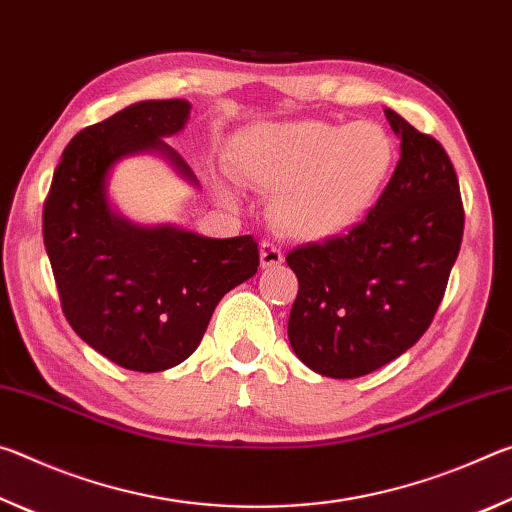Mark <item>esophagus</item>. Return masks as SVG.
<instances>
[{
	"instance_id": "esophagus-1",
	"label": "esophagus",
	"mask_w": 512,
	"mask_h": 512,
	"mask_svg": "<svg viewBox=\"0 0 512 512\" xmlns=\"http://www.w3.org/2000/svg\"><path fill=\"white\" fill-rule=\"evenodd\" d=\"M284 262V255L282 250L277 248L271 241H264L262 246H259V264L262 268H273V266H280Z\"/></svg>"
}]
</instances>
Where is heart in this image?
<instances>
[{
    "instance_id": "1",
    "label": "heart",
    "mask_w": 512,
    "mask_h": 512,
    "mask_svg": "<svg viewBox=\"0 0 512 512\" xmlns=\"http://www.w3.org/2000/svg\"><path fill=\"white\" fill-rule=\"evenodd\" d=\"M395 158L393 137L370 119L345 126L320 119L259 124L230 146L232 173L275 196L277 228L305 241L352 230L384 192ZM219 194L232 201L223 185Z\"/></svg>"
}]
</instances>
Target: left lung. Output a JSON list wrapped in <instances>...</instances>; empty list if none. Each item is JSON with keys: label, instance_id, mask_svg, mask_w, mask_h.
I'll list each match as a JSON object with an SVG mask.
<instances>
[{"label": "left lung", "instance_id": "1", "mask_svg": "<svg viewBox=\"0 0 512 512\" xmlns=\"http://www.w3.org/2000/svg\"><path fill=\"white\" fill-rule=\"evenodd\" d=\"M384 115L402 142L400 162L366 221L287 255L300 284L289 343L332 379L368 375L413 348L461 250V192L445 149L395 110Z\"/></svg>", "mask_w": 512, "mask_h": 512}]
</instances>
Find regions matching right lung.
I'll return each instance as SVG.
<instances>
[{"label": "right lung", "mask_w": 512, "mask_h": 512, "mask_svg": "<svg viewBox=\"0 0 512 512\" xmlns=\"http://www.w3.org/2000/svg\"><path fill=\"white\" fill-rule=\"evenodd\" d=\"M185 99L140 101L67 144L42 212V235L67 323L121 368L160 372L201 343L219 300L257 273L250 235L212 239L176 223L121 214L110 176L135 155H158L192 187L189 164L164 142L189 121Z\"/></svg>", "instance_id": "right-lung-1"}]
</instances>
